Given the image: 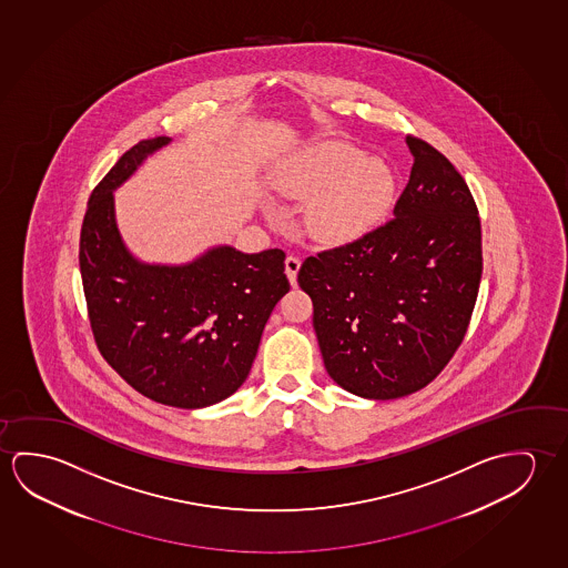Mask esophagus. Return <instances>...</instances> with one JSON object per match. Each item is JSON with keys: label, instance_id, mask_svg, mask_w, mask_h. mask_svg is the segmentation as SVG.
Instances as JSON below:
<instances>
[{"label": "esophagus", "instance_id": "1", "mask_svg": "<svg viewBox=\"0 0 568 568\" xmlns=\"http://www.w3.org/2000/svg\"><path fill=\"white\" fill-rule=\"evenodd\" d=\"M300 266H302L300 256H296V254H288V256H286V276H288L290 284H292V286H296L297 271H300Z\"/></svg>", "mask_w": 568, "mask_h": 568}]
</instances>
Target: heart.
Listing matches in <instances>:
<instances>
[{
  "label": "heart",
  "instance_id": "heart-1",
  "mask_svg": "<svg viewBox=\"0 0 568 568\" xmlns=\"http://www.w3.org/2000/svg\"><path fill=\"white\" fill-rule=\"evenodd\" d=\"M286 197L306 201L307 231L322 243H345L369 233L396 197L393 165L357 145L327 140L290 160L274 181Z\"/></svg>",
  "mask_w": 568,
  "mask_h": 568
}]
</instances>
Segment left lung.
I'll list each match as a JSON object with an SVG mask.
<instances>
[{
	"mask_svg": "<svg viewBox=\"0 0 568 568\" xmlns=\"http://www.w3.org/2000/svg\"><path fill=\"white\" fill-rule=\"evenodd\" d=\"M415 158L393 219L357 241L307 256L297 284L314 302L329 377L388 400L436 378L468 332L481 280V225L458 170L406 135Z\"/></svg>",
	"mask_w": 568,
	"mask_h": 568,
	"instance_id": "obj_1",
	"label": "left lung"
}]
</instances>
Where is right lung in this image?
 <instances>
[{
    "label": "right lung",
    "instance_id": "obj_1",
    "mask_svg": "<svg viewBox=\"0 0 568 568\" xmlns=\"http://www.w3.org/2000/svg\"><path fill=\"white\" fill-rule=\"evenodd\" d=\"M168 135L130 148L100 181L82 221V288L102 357L162 405L203 408L243 385L264 325L290 290L280 248L213 246L187 264H148L120 236L114 190Z\"/></svg>",
    "mask_w": 568,
    "mask_h": 568
}]
</instances>
